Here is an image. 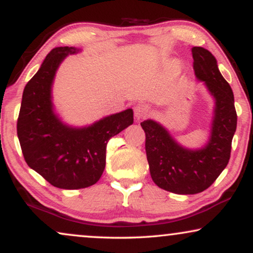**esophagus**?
Returning <instances> with one entry per match:
<instances>
[{"label": "esophagus", "instance_id": "esophagus-1", "mask_svg": "<svg viewBox=\"0 0 253 253\" xmlns=\"http://www.w3.org/2000/svg\"><path fill=\"white\" fill-rule=\"evenodd\" d=\"M150 114H151V108L150 106L146 105V103H139V105L134 107V117H136L138 121L150 116Z\"/></svg>", "mask_w": 253, "mask_h": 253}]
</instances>
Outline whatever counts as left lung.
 <instances>
[{
	"label": "left lung",
	"mask_w": 253,
	"mask_h": 253,
	"mask_svg": "<svg viewBox=\"0 0 253 253\" xmlns=\"http://www.w3.org/2000/svg\"><path fill=\"white\" fill-rule=\"evenodd\" d=\"M196 77L205 83L214 98L210 140L203 148L189 150L176 143L167 130L153 120L140 123L152 179L159 188L178 195H195L210 188L230 159L237 114L234 93L222 77L215 57L203 47L192 48Z\"/></svg>",
	"instance_id": "8db88e82"
}]
</instances>
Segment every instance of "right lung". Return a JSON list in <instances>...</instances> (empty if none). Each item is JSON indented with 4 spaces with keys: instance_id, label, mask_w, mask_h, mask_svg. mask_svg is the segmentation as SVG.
Segmentation results:
<instances>
[{
    "instance_id": "1",
    "label": "right lung",
    "mask_w": 253,
    "mask_h": 253,
    "mask_svg": "<svg viewBox=\"0 0 253 253\" xmlns=\"http://www.w3.org/2000/svg\"><path fill=\"white\" fill-rule=\"evenodd\" d=\"M75 47L50 50L23 92L17 134L26 164L51 185L75 190L95 184L106 166L110 138L133 123L132 109L84 127L64 124L54 113L51 85L58 67Z\"/></svg>"
}]
</instances>
